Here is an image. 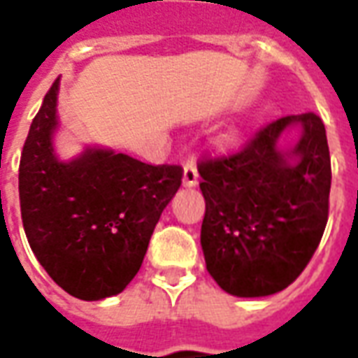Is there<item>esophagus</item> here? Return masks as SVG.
<instances>
[{
	"label": "esophagus",
	"instance_id": "34e87169",
	"mask_svg": "<svg viewBox=\"0 0 358 358\" xmlns=\"http://www.w3.org/2000/svg\"><path fill=\"white\" fill-rule=\"evenodd\" d=\"M183 185L185 187H196V185H199V171H196V166H194L192 159H189V162L185 164Z\"/></svg>",
	"mask_w": 358,
	"mask_h": 358
}]
</instances>
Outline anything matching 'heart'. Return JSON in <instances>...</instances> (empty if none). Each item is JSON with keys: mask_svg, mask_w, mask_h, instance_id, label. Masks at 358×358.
Masks as SVG:
<instances>
[{"mask_svg": "<svg viewBox=\"0 0 358 358\" xmlns=\"http://www.w3.org/2000/svg\"><path fill=\"white\" fill-rule=\"evenodd\" d=\"M233 141H235V133H225L220 136V144H231Z\"/></svg>", "mask_w": 358, "mask_h": 358, "instance_id": "obj_1", "label": "heart"}]
</instances>
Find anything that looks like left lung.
<instances>
[{
  "instance_id": "1",
  "label": "left lung",
  "mask_w": 358,
  "mask_h": 358,
  "mask_svg": "<svg viewBox=\"0 0 358 358\" xmlns=\"http://www.w3.org/2000/svg\"><path fill=\"white\" fill-rule=\"evenodd\" d=\"M299 129L293 145L282 136ZM206 214L200 245L225 293L268 296L299 278L318 248L331 185L326 129L318 115H287L245 150L199 166Z\"/></svg>"
}]
</instances>
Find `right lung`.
<instances>
[{"label": "right lung", "instance_id": "obj_1", "mask_svg": "<svg viewBox=\"0 0 358 358\" xmlns=\"http://www.w3.org/2000/svg\"><path fill=\"white\" fill-rule=\"evenodd\" d=\"M59 78L32 119L19 166L27 239L69 295L102 301L141 270L154 227L181 187V166H150L103 146L55 152Z\"/></svg>", "mask_w": 358, "mask_h": 358}]
</instances>
